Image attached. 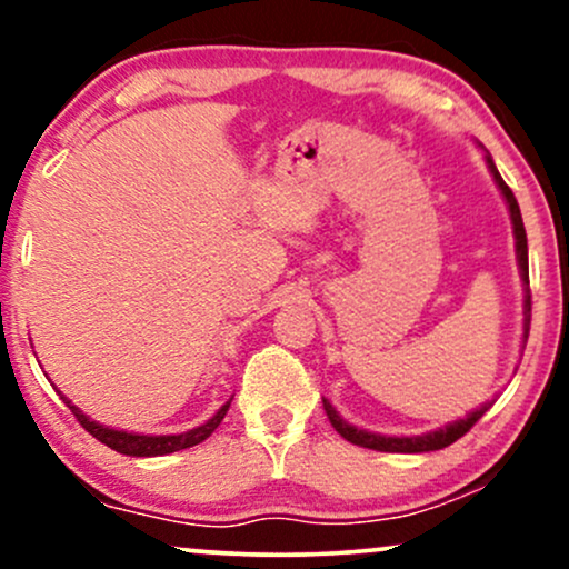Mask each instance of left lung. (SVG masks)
Masks as SVG:
<instances>
[{"mask_svg":"<svg viewBox=\"0 0 569 569\" xmlns=\"http://www.w3.org/2000/svg\"><path fill=\"white\" fill-rule=\"evenodd\" d=\"M487 166H489V173L495 176V184L502 192V198L508 202V211H511V224H513V240H516V262H519V272H521V280H525V342H527V335H530V310H532V297H530V262H527V232H525V221H521V211H519V202H516L511 187L502 181V176L498 173V168H495L492 158L487 154ZM492 407V403H485V407H479L476 411H471L468 417H462V420L457 422H449V426H443L439 430H430V433H422V436H380V433H369V430H361L356 426H350V422H345L342 417L337 415V409L331 407L329 401L323 398V409H326V417H329V422L335 426V430L342 439H348L350 443H358V447H367V449H377V452H403V455H417V452H436V449H443L449 447V443H455L460 436H466L468 430H471L476 422L481 420V415Z\"/></svg>","mask_w":569,"mask_h":569,"instance_id":"left-lung-1","label":"left lung"}]
</instances>
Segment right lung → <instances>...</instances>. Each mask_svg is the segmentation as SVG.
I'll return each mask as SVG.
<instances>
[{"label":"right lung","mask_w":569,"mask_h":569,"mask_svg":"<svg viewBox=\"0 0 569 569\" xmlns=\"http://www.w3.org/2000/svg\"><path fill=\"white\" fill-rule=\"evenodd\" d=\"M63 401L69 403L71 415L77 417V422L88 430L93 439H98L101 443H107L109 449H114V452L120 455H130V457H158V455H171V452H179V449H189L194 447V443L206 441L208 436L213 433V430L219 428V422L224 420L227 409H230V401L221 407L217 415L211 417L208 422H202V426L187 430V433H176V436H141V433H128V430H114V428H103L101 422L90 420L88 415H82L80 409L74 407V403L69 401L67 396H61Z\"/></svg>","instance_id":"1"}]
</instances>
